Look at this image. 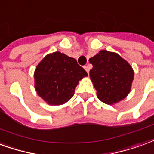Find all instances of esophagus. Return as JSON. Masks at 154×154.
<instances>
[{
  "instance_id": "34e87169",
  "label": "esophagus",
  "mask_w": 154,
  "mask_h": 154,
  "mask_svg": "<svg viewBox=\"0 0 154 154\" xmlns=\"http://www.w3.org/2000/svg\"><path fill=\"white\" fill-rule=\"evenodd\" d=\"M85 69L86 70V72L88 74V73H89V69H90V66H89V65H88V66H85Z\"/></svg>"
}]
</instances>
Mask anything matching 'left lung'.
I'll return each mask as SVG.
<instances>
[{"label":"left lung","mask_w":154,"mask_h":154,"mask_svg":"<svg viewBox=\"0 0 154 154\" xmlns=\"http://www.w3.org/2000/svg\"><path fill=\"white\" fill-rule=\"evenodd\" d=\"M91 81L98 99L106 104L119 103L127 97L134 79V70L120 55L102 50L89 59Z\"/></svg>","instance_id":"obj_1"}]
</instances>
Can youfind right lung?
Here are the masks:
<instances>
[{
	"instance_id": "obj_1",
	"label": "right lung",
	"mask_w": 154,
	"mask_h": 154,
	"mask_svg": "<svg viewBox=\"0 0 154 154\" xmlns=\"http://www.w3.org/2000/svg\"><path fill=\"white\" fill-rule=\"evenodd\" d=\"M88 76L75 58L60 51L48 54L36 67L34 87L37 94L51 106L67 103L79 81Z\"/></svg>"
}]
</instances>
